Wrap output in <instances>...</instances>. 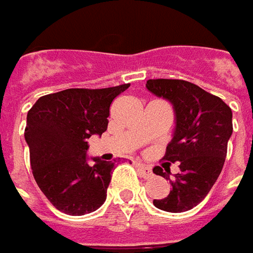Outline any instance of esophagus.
<instances>
[{"mask_svg": "<svg viewBox=\"0 0 253 253\" xmlns=\"http://www.w3.org/2000/svg\"><path fill=\"white\" fill-rule=\"evenodd\" d=\"M136 167H137L138 171L141 172V175H143L144 178L153 177V171H151V167H150V166H146V164H143V163H136Z\"/></svg>", "mask_w": 253, "mask_h": 253, "instance_id": "1", "label": "esophagus"}]
</instances>
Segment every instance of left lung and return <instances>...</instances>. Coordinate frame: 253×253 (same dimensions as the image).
I'll use <instances>...</instances> for the list:
<instances>
[{
  "label": "left lung",
  "mask_w": 253,
  "mask_h": 253,
  "mask_svg": "<svg viewBox=\"0 0 253 253\" xmlns=\"http://www.w3.org/2000/svg\"><path fill=\"white\" fill-rule=\"evenodd\" d=\"M148 92L169 100L175 128L164 160L180 163V172L170 180V170L153 172L170 180V194L153 204L167 212H184L203 201L219 177L232 134V110L222 99L180 79H150Z\"/></svg>",
  "instance_id": "obj_1"
}]
</instances>
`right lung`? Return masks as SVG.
Returning a JSON list of instances; mask_svg holds the SVG:
<instances>
[{
    "instance_id": "add662e5",
    "label": "right lung",
    "mask_w": 253,
    "mask_h": 253,
    "mask_svg": "<svg viewBox=\"0 0 253 253\" xmlns=\"http://www.w3.org/2000/svg\"><path fill=\"white\" fill-rule=\"evenodd\" d=\"M130 84L106 89H66L42 96L27 116L25 141L34 178L50 204L84 215L106 201L115 163H87V138L107 130L110 105Z\"/></svg>"
}]
</instances>
